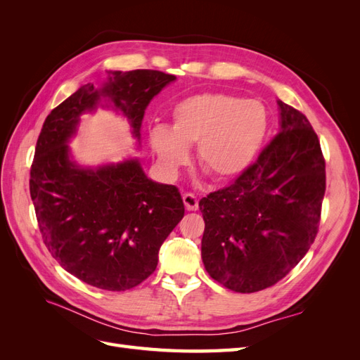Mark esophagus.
<instances>
[{"mask_svg":"<svg viewBox=\"0 0 360 360\" xmlns=\"http://www.w3.org/2000/svg\"><path fill=\"white\" fill-rule=\"evenodd\" d=\"M183 202H184V205H186V209L189 212L198 210V198L195 197L193 193H184L183 195Z\"/></svg>","mask_w":360,"mask_h":360,"instance_id":"esophagus-1","label":"esophagus"}]
</instances>
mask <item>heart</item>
I'll return each instance as SVG.
<instances>
[{
  "label": "heart",
  "mask_w": 360,
  "mask_h": 360,
  "mask_svg": "<svg viewBox=\"0 0 360 360\" xmlns=\"http://www.w3.org/2000/svg\"><path fill=\"white\" fill-rule=\"evenodd\" d=\"M269 127L266 106L225 93H200L176 105L172 126H155L150 144L160 167L174 172L197 144L198 165L217 181L236 179L252 163Z\"/></svg>",
  "instance_id": "b5f03b06"
}]
</instances>
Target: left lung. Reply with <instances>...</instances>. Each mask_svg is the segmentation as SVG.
Segmentation results:
<instances>
[{"label": "left lung", "mask_w": 360, "mask_h": 360, "mask_svg": "<svg viewBox=\"0 0 360 360\" xmlns=\"http://www.w3.org/2000/svg\"><path fill=\"white\" fill-rule=\"evenodd\" d=\"M278 105L279 134L231 184L200 201L204 267L236 292L275 285L319 233L326 192L320 141L300 111Z\"/></svg>", "instance_id": "8db88e82"}]
</instances>
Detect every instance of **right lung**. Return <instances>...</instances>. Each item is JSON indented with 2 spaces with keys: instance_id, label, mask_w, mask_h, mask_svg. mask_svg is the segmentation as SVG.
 <instances>
[{
  "instance_id": "add662e5",
  "label": "right lung",
  "mask_w": 360,
  "mask_h": 360,
  "mask_svg": "<svg viewBox=\"0 0 360 360\" xmlns=\"http://www.w3.org/2000/svg\"><path fill=\"white\" fill-rule=\"evenodd\" d=\"M174 79L159 70H110L102 90L82 85L43 123L30 169L39 230L51 255L85 284L124 291L146 281L184 205L176 186L147 179L138 160L84 169L70 160L66 143L79 115L94 110L102 96L127 117L139 139L147 105Z\"/></svg>"
}]
</instances>
